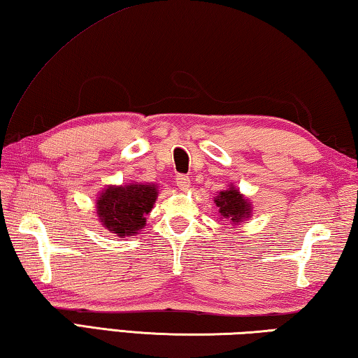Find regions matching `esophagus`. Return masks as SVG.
Returning a JSON list of instances; mask_svg holds the SVG:
<instances>
[{"label":"esophagus","instance_id":"1","mask_svg":"<svg viewBox=\"0 0 358 358\" xmlns=\"http://www.w3.org/2000/svg\"><path fill=\"white\" fill-rule=\"evenodd\" d=\"M189 185H191L189 177H186V175H178V177H177V186L180 187V189L186 191L187 187H189Z\"/></svg>","mask_w":358,"mask_h":358}]
</instances>
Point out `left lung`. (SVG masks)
<instances>
[{
	"mask_svg": "<svg viewBox=\"0 0 358 358\" xmlns=\"http://www.w3.org/2000/svg\"><path fill=\"white\" fill-rule=\"evenodd\" d=\"M216 207L220 208L221 220L229 221L232 224L243 222L251 215V202L240 194V191L234 185H230L227 189L221 191L215 197Z\"/></svg>",
	"mask_w": 358,
	"mask_h": 358,
	"instance_id": "obj_1",
	"label": "left lung"
}]
</instances>
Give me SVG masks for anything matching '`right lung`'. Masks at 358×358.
<instances>
[{
	"mask_svg": "<svg viewBox=\"0 0 358 358\" xmlns=\"http://www.w3.org/2000/svg\"><path fill=\"white\" fill-rule=\"evenodd\" d=\"M157 197L156 185L129 183L124 186H107L96 201L102 226L118 237L138 234L147 222V216Z\"/></svg>",
	"mask_w": 358,
	"mask_h": 358,
	"instance_id": "add662e5",
	"label": "right lung"
}]
</instances>
